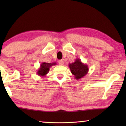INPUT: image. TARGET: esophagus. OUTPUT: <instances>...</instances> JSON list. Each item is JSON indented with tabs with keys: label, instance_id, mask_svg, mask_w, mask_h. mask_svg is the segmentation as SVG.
I'll use <instances>...</instances> for the list:
<instances>
[{
	"label": "esophagus",
	"instance_id": "34e87169",
	"mask_svg": "<svg viewBox=\"0 0 126 126\" xmlns=\"http://www.w3.org/2000/svg\"><path fill=\"white\" fill-rule=\"evenodd\" d=\"M58 63H59L60 65H63L64 64V62H63V60H60V61H58Z\"/></svg>",
	"mask_w": 126,
	"mask_h": 126
}]
</instances>
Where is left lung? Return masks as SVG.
<instances>
[{"label": "left lung", "mask_w": 126, "mask_h": 126, "mask_svg": "<svg viewBox=\"0 0 126 126\" xmlns=\"http://www.w3.org/2000/svg\"><path fill=\"white\" fill-rule=\"evenodd\" d=\"M69 67L76 80L82 79L89 71L88 66L85 63H82L80 58H76L74 63H69Z\"/></svg>", "instance_id": "left-lung-1"}]
</instances>
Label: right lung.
Listing matches in <instances>:
<instances>
[{"label":"right lung","instance_id":"obj_1","mask_svg":"<svg viewBox=\"0 0 126 126\" xmlns=\"http://www.w3.org/2000/svg\"><path fill=\"white\" fill-rule=\"evenodd\" d=\"M56 63H41L40 67L37 72V75L41 77H45L46 75L49 73L50 67L53 65H56Z\"/></svg>","mask_w":126,"mask_h":126}]
</instances>
